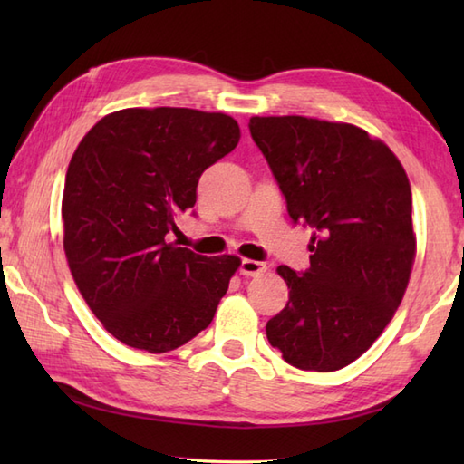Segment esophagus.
Wrapping results in <instances>:
<instances>
[{
    "label": "esophagus",
    "mask_w": 464,
    "mask_h": 464,
    "mask_svg": "<svg viewBox=\"0 0 464 464\" xmlns=\"http://www.w3.org/2000/svg\"><path fill=\"white\" fill-rule=\"evenodd\" d=\"M265 269H267V265L259 263V261H253V259H243L241 265H239L241 275H247V277H255V275H261Z\"/></svg>",
    "instance_id": "esophagus-1"
}]
</instances>
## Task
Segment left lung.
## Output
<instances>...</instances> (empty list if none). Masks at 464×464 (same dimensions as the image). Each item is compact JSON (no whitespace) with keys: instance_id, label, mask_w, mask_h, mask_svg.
Returning <instances> with one entry per match:
<instances>
[{"instance_id":"obj_1","label":"left lung","mask_w":464,"mask_h":464,"mask_svg":"<svg viewBox=\"0 0 464 464\" xmlns=\"http://www.w3.org/2000/svg\"><path fill=\"white\" fill-rule=\"evenodd\" d=\"M249 131L313 231L311 267L281 265L289 303L267 339L303 371L347 367L377 341L407 291L417 241L409 177L387 145L351 123L251 117Z\"/></svg>"}]
</instances>
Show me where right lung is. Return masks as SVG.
Instances as JSON below:
<instances>
[{
    "instance_id": "obj_1",
    "label": "right lung",
    "mask_w": 464,
    "mask_h": 464,
    "mask_svg": "<svg viewBox=\"0 0 464 464\" xmlns=\"http://www.w3.org/2000/svg\"><path fill=\"white\" fill-rule=\"evenodd\" d=\"M225 113L121 110L97 121L69 161L63 249L103 327L133 349L167 353L209 327L241 259L167 243L207 167L239 143Z\"/></svg>"
}]
</instances>
